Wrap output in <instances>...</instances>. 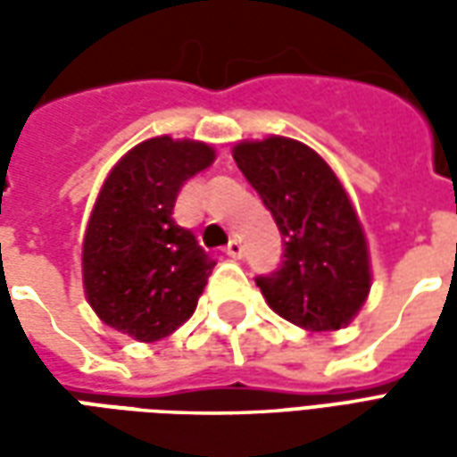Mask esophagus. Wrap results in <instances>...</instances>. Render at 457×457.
<instances>
[{
  "label": "esophagus",
  "mask_w": 457,
  "mask_h": 457,
  "mask_svg": "<svg viewBox=\"0 0 457 457\" xmlns=\"http://www.w3.org/2000/svg\"><path fill=\"white\" fill-rule=\"evenodd\" d=\"M242 252H245V249H242V245H239L237 239H232L228 247H225V254L232 259H242Z\"/></svg>",
  "instance_id": "34e87169"
}]
</instances>
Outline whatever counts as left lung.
<instances>
[{
    "instance_id": "left-lung-1",
    "label": "left lung",
    "mask_w": 457,
    "mask_h": 457,
    "mask_svg": "<svg viewBox=\"0 0 457 457\" xmlns=\"http://www.w3.org/2000/svg\"><path fill=\"white\" fill-rule=\"evenodd\" d=\"M232 156L284 239L281 267L254 278L269 308L313 333L347 326L367 301L372 274L343 183L311 146L287 137L239 141Z\"/></svg>"
}]
</instances>
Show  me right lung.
<instances>
[{"mask_svg":"<svg viewBox=\"0 0 457 457\" xmlns=\"http://www.w3.org/2000/svg\"><path fill=\"white\" fill-rule=\"evenodd\" d=\"M212 161L203 141L154 137L104 179L83 242L85 296L104 326L154 343L193 316L215 262L176 225L173 205Z\"/></svg>","mask_w":457,"mask_h":457,"instance_id":"1","label":"right lung"}]
</instances>
